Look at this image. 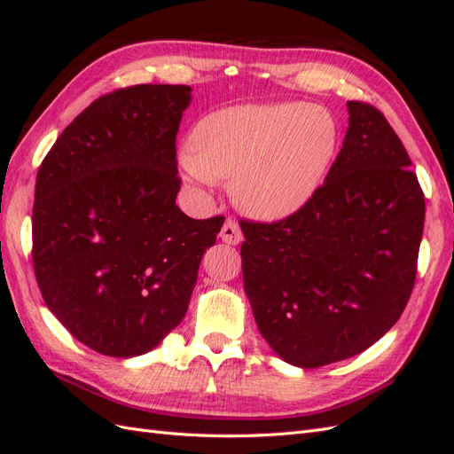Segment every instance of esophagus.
<instances>
[{
    "label": "esophagus",
    "instance_id": "34e87169",
    "mask_svg": "<svg viewBox=\"0 0 454 454\" xmlns=\"http://www.w3.org/2000/svg\"><path fill=\"white\" fill-rule=\"evenodd\" d=\"M219 239H222L225 244H232V246L242 242V231L235 219H231V217L225 219L222 231H219Z\"/></svg>",
    "mask_w": 454,
    "mask_h": 454
}]
</instances>
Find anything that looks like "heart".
<instances>
[{"mask_svg": "<svg viewBox=\"0 0 454 454\" xmlns=\"http://www.w3.org/2000/svg\"><path fill=\"white\" fill-rule=\"evenodd\" d=\"M337 125L305 104L235 106L204 117L193 153L182 155L191 180L232 182L244 212L265 222L290 217L312 199L337 151Z\"/></svg>", "mask_w": 454, "mask_h": 454, "instance_id": "1", "label": "heart"}]
</instances>
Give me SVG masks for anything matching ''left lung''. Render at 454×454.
<instances>
[{"label": "left lung", "mask_w": 454, "mask_h": 454, "mask_svg": "<svg viewBox=\"0 0 454 454\" xmlns=\"http://www.w3.org/2000/svg\"><path fill=\"white\" fill-rule=\"evenodd\" d=\"M348 130L312 199L290 217L240 219L254 318L287 364L364 352L400 320L417 278L424 193L379 109L350 100Z\"/></svg>", "instance_id": "8db88e82"}]
</instances>
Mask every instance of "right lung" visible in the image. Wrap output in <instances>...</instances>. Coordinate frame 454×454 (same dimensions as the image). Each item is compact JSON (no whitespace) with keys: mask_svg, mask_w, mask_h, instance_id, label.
<instances>
[{"mask_svg":"<svg viewBox=\"0 0 454 454\" xmlns=\"http://www.w3.org/2000/svg\"><path fill=\"white\" fill-rule=\"evenodd\" d=\"M187 85H136L83 109L41 162L32 259L45 305L89 348L130 358L187 312L225 217L176 206Z\"/></svg>","mask_w":454,"mask_h":454,"instance_id":"add662e5","label":"right lung"}]
</instances>
